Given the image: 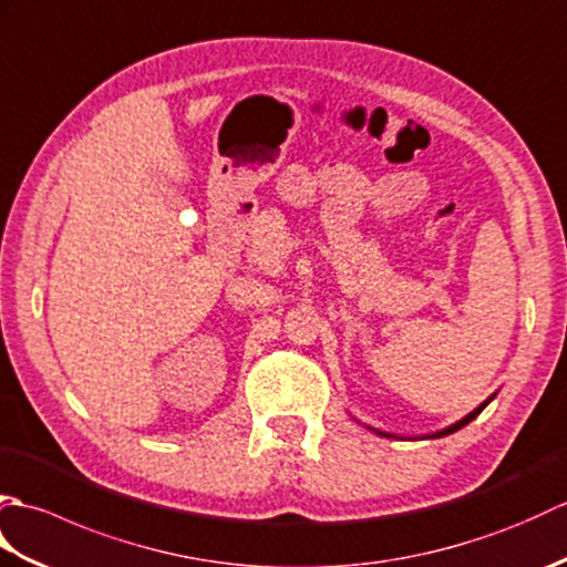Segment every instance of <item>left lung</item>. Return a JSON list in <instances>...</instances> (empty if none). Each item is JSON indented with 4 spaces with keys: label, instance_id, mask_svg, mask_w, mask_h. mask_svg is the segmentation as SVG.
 <instances>
[{
    "label": "left lung",
    "instance_id": "1",
    "mask_svg": "<svg viewBox=\"0 0 567 567\" xmlns=\"http://www.w3.org/2000/svg\"><path fill=\"white\" fill-rule=\"evenodd\" d=\"M497 394V392H495ZM495 394H492L489 396V400H485L483 404H480L477 409H473V412H470L467 416H463L461 421H455V424H451L449 429H443V431H436V433H431V436H424V439H441V436H449V433H453V431H457V429H463V426H467L470 424V421H473L480 412H483V409L492 402V400H495ZM370 429V426H368ZM370 431H375L378 433V436H384V439H400V436H394V433H384V431H378V429H370Z\"/></svg>",
    "mask_w": 567,
    "mask_h": 567
}]
</instances>
